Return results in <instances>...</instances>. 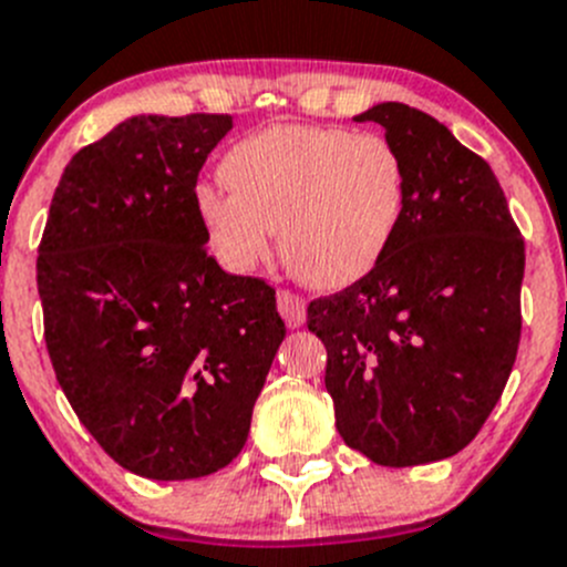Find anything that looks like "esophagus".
I'll list each match as a JSON object with an SVG mask.
<instances>
[{
  "instance_id": "esophagus-1",
  "label": "esophagus",
  "mask_w": 567,
  "mask_h": 567,
  "mask_svg": "<svg viewBox=\"0 0 567 567\" xmlns=\"http://www.w3.org/2000/svg\"><path fill=\"white\" fill-rule=\"evenodd\" d=\"M277 310H279V316L285 318V323H288V329L305 327L307 305H305V299H299L296 293H290V290H279Z\"/></svg>"
}]
</instances>
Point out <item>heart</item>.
<instances>
[{
    "mask_svg": "<svg viewBox=\"0 0 567 567\" xmlns=\"http://www.w3.org/2000/svg\"><path fill=\"white\" fill-rule=\"evenodd\" d=\"M199 185L194 210L224 266L249 271L271 249L318 290L360 282L388 255L406 210V163L388 137L343 126L274 124L240 137Z\"/></svg>",
    "mask_w": 567,
    "mask_h": 567,
    "instance_id": "1",
    "label": "heart"
}]
</instances>
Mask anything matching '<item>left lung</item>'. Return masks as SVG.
I'll use <instances>...</instances> for the list:
<instances>
[{"label": "left lung", "instance_id": "obj_1", "mask_svg": "<svg viewBox=\"0 0 567 567\" xmlns=\"http://www.w3.org/2000/svg\"><path fill=\"white\" fill-rule=\"evenodd\" d=\"M373 121L406 163V210L368 277L307 307L327 346L334 426L384 468L463 452L496 406L520 340L524 240L493 168L401 102Z\"/></svg>", "mask_w": 567, "mask_h": 567}]
</instances>
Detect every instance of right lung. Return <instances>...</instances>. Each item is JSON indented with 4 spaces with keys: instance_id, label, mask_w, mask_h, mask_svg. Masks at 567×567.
Returning <instances> with one entry per match:
<instances>
[{
    "instance_id": "1",
    "label": "right lung",
    "mask_w": 567,
    "mask_h": 567,
    "mask_svg": "<svg viewBox=\"0 0 567 567\" xmlns=\"http://www.w3.org/2000/svg\"><path fill=\"white\" fill-rule=\"evenodd\" d=\"M233 115H130L71 157L38 249L54 373L137 476L199 480L244 449L285 340L262 279L205 251L196 177Z\"/></svg>"
}]
</instances>
